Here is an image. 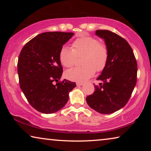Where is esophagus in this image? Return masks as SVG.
Here are the masks:
<instances>
[{
    "mask_svg": "<svg viewBox=\"0 0 151 151\" xmlns=\"http://www.w3.org/2000/svg\"><path fill=\"white\" fill-rule=\"evenodd\" d=\"M76 84H77V86H82L84 84V83L83 82H76Z\"/></svg>",
    "mask_w": 151,
    "mask_h": 151,
    "instance_id": "esophagus-1",
    "label": "esophagus"
}]
</instances>
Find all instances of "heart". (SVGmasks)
<instances>
[{
  "instance_id": "obj_1",
  "label": "heart",
  "mask_w": 151,
  "mask_h": 151,
  "mask_svg": "<svg viewBox=\"0 0 151 151\" xmlns=\"http://www.w3.org/2000/svg\"><path fill=\"white\" fill-rule=\"evenodd\" d=\"M82 66L74 67L65 72V77L72 81L83 82L93 76L96 72L106 67L109 60V50L104 43L91 36H83L76 39L72 49L63 46L59 52V59L65 67L75 65L77 57L82 56Z\"/></svg>"
}]
</instances>
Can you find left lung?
I'll return each mask as SVG.
<instances>
[{"label":"left lung","mask_w":151,"mask_h":151,"mask_svg":"<svg viewBox=\"0 0 151 151\" xmlns=\"http://www.w3.org/2000/svg\"><path fill=\"white\" fill-rule=\"evenodd\" d=\"M109 50L106 67L97 78L93 93L86 97L88 106L97 112L110 114L123 108L137 82V65L133 49L125 39L109 30H97Z\"/></svg>","instance_id":"obj_1"}]
</instances>
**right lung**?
I'll list each match as a JSON object with an SVG mask.
<instances>
[{"label": "right lung", "instance_id": "right-lung-1", "mask_svg": "<svg viewBox=\"0 0 151 151\" xmlns=\"http://www.w3.org/2000/svg\"><path fill=\"white\" fill-rule=\"evenodd\" d=\"M73 35L42 33L26 43L20 51L18 61L20 88L31 106L39 112L50 114L63 108L69 92L76 87L75 82L59 81L63 72L60 50Z\"/></svg>", "mask_w": 151, "mask_h": 151}]
</instances>
